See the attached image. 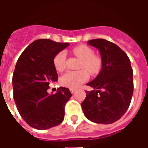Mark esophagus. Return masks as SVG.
<instances>
[{
	"label": "esophagus",
	"mask_w": 148,
	"mask_h": 148,
	"mask_svg": "<svg viewBox=\"0 0 148 148\" xmlns=\"http://www.w3.org/2000/svg\"><path fill=\"white\" fill-rule=\"evenodd\" d=\"M70 91H71V93H74V91H75V90H74V89H71V90H70Z\"/></svg>",
	"instance_id": "esophagus-1"
}]
</instances>
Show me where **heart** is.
Segmentation results:
<instances>
[{
	"mask_svg": "<svg viewBox=\"0 0 148 148\" xmlns=\"http://www.w3.org/2000/svg\"><path fill=\"white\" fill-rule=\"evenodd\" d=\"M73 53L82 60L79 64V69L77 71H67L60 77V83L63 86L71 89H76L81 84L85 82L89 78L88 71L91 75L98 74L101 69L102 62L99 56L93 55V51L86 45L77 46L73 49ZM66 54L62 51L55 55L53 63L55 70L62 72L66 68Z\"/></svg>",
	"mask_w": 148,
	"mask_h": 148,
	"instance_id": "obj_1",
	"label": "heart"
}]
</instances>
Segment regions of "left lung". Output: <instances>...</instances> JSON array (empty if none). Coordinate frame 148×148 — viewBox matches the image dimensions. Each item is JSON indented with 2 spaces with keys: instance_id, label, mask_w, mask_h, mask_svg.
Segmentation results:
<instances>
[{
  "instance_id": "8db88e82",
  "label": "left lung",
  "mask_w": 148,
  "mask_h": 148,
  "mask_svg": "<svg viewBox=\"0 0 148 148\" xmlns=\"http://www.w3.org/2000/svg\"><path fill=\"white\" fill-rule=\"evenodd\" d=\"M88 44L100 52L102 66L93 81V90L86 91L82 103L86 117L97 124L118 121L130 106L133 93V72L127 55L117 45L104 39H91Z\"/></svg>"
}]
</instances>
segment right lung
<instances>
[{
    "mask_svg": "<svg viewBox=\"0 0 148 148\" xmlns=\"http://www.w3.org/2000/svg\"><path fill=\"white\" fill-rule=\"evenodd\" d=\"M70 45L50 39H37L21 54L12 76L13 97L21 117L39 130L61 124L65 106L72 94L70 90L59 87L49 94V85L58 81L53 63L55 56Z\"/></svg>",
    "mask_w": 148,
    "mask_h": 148,
    "instance_id": "1",
    "label": "right lung"
}]
</instances>
